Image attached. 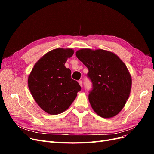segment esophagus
Returning <instances> with one entry per match:
<instances>
[{"instance_id": "34e87169", "label": "esophagus", "mask_w": 154, "mask_h": 154, "mask_svg": "<svg viewBox=\"0 0 154 154\" xmlns=\"http://www.w3.org/2000/svg\"><path fill=\"white\" fill-rule=\"evenodd\" d=\"M78 83H79V84H80V85L81 87H82V84H83L82 80H79V81H78Z\"/></svg>"}]
</instances>
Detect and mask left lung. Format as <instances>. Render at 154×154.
<instances>
[{
	"label": "left lung",
	"mask_w": 154,
	"mask_h": 154,
	"mask_svg": "<svg viewBox=\"0 0 154 154\" xmlns=\"http://www.w3.org/2000/svg\"><path fill=\"white\" fill-rule=\"evenodd\" d=\"M77 58L87 67L92 82L88 100L95 112L102 118L114 117L128 100L132 78L125 64L117 55L103 49L78 50Z\"/></svg>",
	"instance_id": "left-lung-1"
}]
</instances>
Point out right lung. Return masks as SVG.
I'll use <instances>...</instances> for the list:
<instances>
[{"label": "right lung", "mask_w": 154, "mask_h": 154, "mask_svg": "<svg viewBox=\"0 0 154 154\" xmlns=\"http://www.w3.org/2000/svg\"><path fill=\"white\" fill-rule=\"evenodd\" d=\"M72 49H56L46 53L36 63L28 77L31 94L40 108L55 115L67 110L75 100L81 87L71 78V71L65 67Z\"/></svg>", "instance_id": "right-lung-1"}]
</instances>
